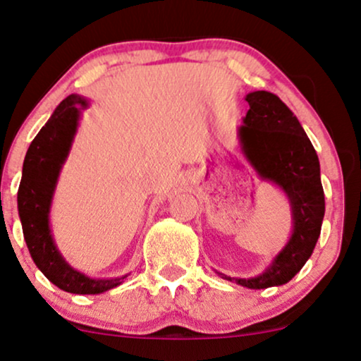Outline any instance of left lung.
<instances>
[{"instance_id": "obj_1", "label": "left lung", "mask_w": 361, "mask_h": 361, "mask_svg": "<svg viewBox=\"0 0 361 361\" xmlns=\"http://www.w3.org/2000/svg\"><path fill=\"white\" fill-rule=\"evenodd\" d=\"M249 111L238 126V142L244 158L260 180L276 185L288 198L293 228L272 262L254 277L225 281L249 289H267L289 282L311 257L324 216V192L319 159L294 112L267 90L245 95Z\"/></svg>"}]
</instances>
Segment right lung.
<instances>
[{
    "label": "right lung",
    "mask_w": 361,
    "mask_h": 361,
    "mask_svg": "<svg viewBox=\"0 0 361 361\" xmlns=\"http://www.w3.org/2000/svg\"><path fill=\"white\" fill-rule=\"evenodd\" d=\"M89 106V99L79 94H71L56 106L28 147L18 188V215L33 262L51 284L72 294L106 293L129 276L97 279L77 271L56 249L51 233L50 210L56 183L79 131L82 111Z\"/></svg>",
    "instance_id": "add662e5"
}]
</instances>
